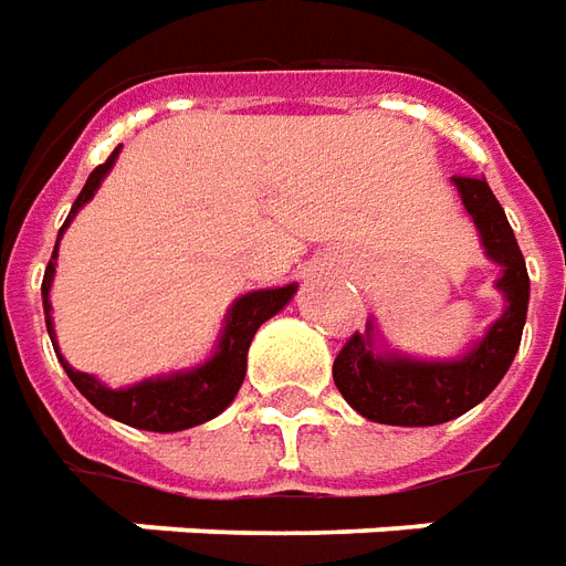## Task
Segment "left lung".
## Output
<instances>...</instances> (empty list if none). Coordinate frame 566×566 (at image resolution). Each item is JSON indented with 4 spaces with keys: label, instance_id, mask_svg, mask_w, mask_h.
Instances as JSON below:
<instances>
[{
    "label": "left lung",
    "instance_id": "obj_1",
    "mask_svg": "<svg viewBox=\"0 0 566 566\" xmlns=\"http://www.w3.org/2000/svg\"><path fill=\"white\" fill-rule=\"evenodd\" d=\"M452 184L480 229L485 253L503 268L497 289L506 295V311L458 361H413L391 353L374 356L370 334H353L334 358V386L346 403L370 422L440 424L468 413L470 407L492 395L522 344L531 280L513 226L482 177L455 175Z\"/></svg>",
    "mask_w": 566,
    "mask_h": 566
}]
</instances>
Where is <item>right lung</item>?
<instances>
[{
  "label": "right lung",
  "instance_id": "right-lung-1",
  "mask_svg": "<svg viewBox=\"0 0 566 566\" xmlns=\"http://www.w3.org/2000/svg\"><path fill=\"white\" fill-rule=\"evenodd\" d=\"M119 147L111 153L108 159L102 165H96V171L86 177L81 196L74 198L72 210H69V220L77 210L84 208L86 201L93 198V192L102 184V177L108 175L111 165L117 159ZM65 226L60 229V234L65 232ZM53 262H56V247H53V255L48 268H44V280H41V298H44V313H48V332L53 334L51 323V301H48V292H51L53 283ZM295 286H280V289H259V292H250L243 298L234 301L232 313L226 319V332H222V340L217 346V353L210 361H205L201 368L187 370V374H175V377L165 379H144L138 386H129V389H105L98 379H93L90 374H81L74 370L63 356L65 374L72 379L77 391L84 395L86 401L93 403L96 410H102L111 419H117L123 424H132V428H142V431H184V428H192V424H201L220 416L229 403L234 401V395L241 389L243 374H247V349H250V340L253 334L259 332V325L271 319L274 313L286 307V301L292 298ZM53 340V349H56V337Z\"/></svg>",
  "mask_w": 566,
  "mask_h": 566
}]
</instances>
